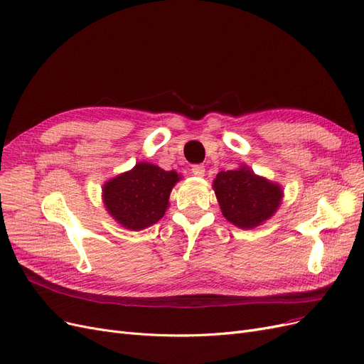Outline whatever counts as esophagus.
Segmentation results:
<instances>
[{
  "mask_svg": "<svg viewBox=\"0 0 364 364\" xmlns=\"http://www.w3.org/2000/svg\"><path fill=\"white\" fill-rule=\"evenodd\" d=\"M192 173L196 175V177H204L205 166L204 165H193L192 166Z\"/></svg>",
  "mask_w": 364,
  "mask_h": 364,
  "instance_id": "1",
  "label": "esophagus"
}]
</instances>
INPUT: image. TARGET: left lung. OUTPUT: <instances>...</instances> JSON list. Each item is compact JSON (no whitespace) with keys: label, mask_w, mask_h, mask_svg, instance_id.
Returning <instances> with one entry per match:
<instances>
[{"label":"left lung","mask_w":364,"mask_h":364,"mask_svg":"<svg viewBox=\"0 0 364 364\" xmlns=\"http://www.w3.org/2000/svg\"><path fill=\"white\" fill-rule=\"evenodd\" d=\"M213 191L222 215L242 230H252L271 219L284 196L283 187L254 173L248 165L220 171L213 180Z\"/></svg>","instance_id":"left-lung-1"}]
</instances>
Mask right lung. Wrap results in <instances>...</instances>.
Here are the masks:
<instances>
[{
	"mask_svg": "<svg viewBox=\"0 0 364 364\" xmlns=\"http://www.w3.org/2000/svg\"><path fill=\"white\" fill-rule=\"evenodd\" d=\"M181 175L148 161H139L102 184L107 213L127 230L140 231L154 225L169 207V195Z\"/></svg>",
	"mask_w": 364,
	"mask_h": 364,
	"instance_id": "right-lung-1",
	"label": "right lung"
}]
</instances>
